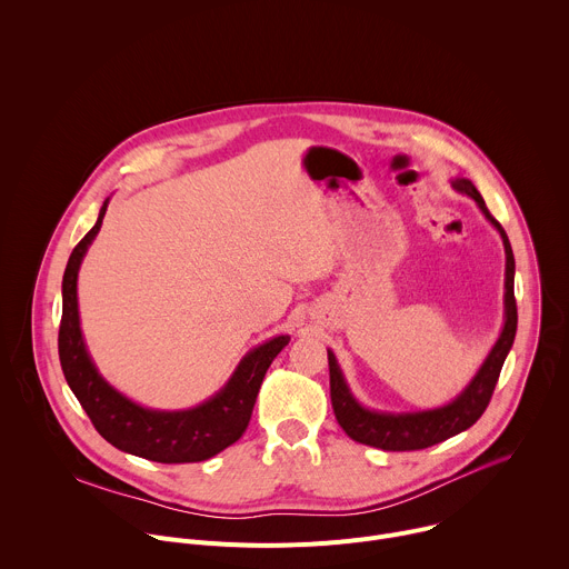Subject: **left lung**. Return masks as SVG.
<instances>
[{
	"instance_id": "left-lung-1",
	"label": "left lung",
	"mask_w": 569,
	"mask_h": 569,
	"mask_svg": "<svg viewBox=\"0 0 569 569\" xmlns=\"http://www.w3.org/2000/svg\"><path fill=\"white\" fill-rule=\"evenodd\" d=\"M452 189L459 193H466L477 202L481 213L486 216L502 236L505 242V254H507V272H505V329L491 349L489 358L483 360L475 378L468 382V387L443 408L437 410H426V412H376L367 410L356 400L351 393L342 369L329 351V371H331V402H333V412L340 423V428L358 443L380 448V450H423L435 443H441L463 430H468L481 415L489 408L493 389L498 385L502 365L513 347L516 340V329H518V308H516V295H513V277H516V259L507 231L502 224L491 216V211L486 209L483 198L475 189V184L466 178L452 180Z\"/></svg>"
}]
</instances>
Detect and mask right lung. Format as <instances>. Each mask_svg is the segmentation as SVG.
<instances>
[{"mask_svg":"<svg viewBox=\"0 0 569 569\" xmlns=\"http://www.w3.org/2000/svg\"><path fill=\"white\" fill-rule=\"evenodd\" d=\"M108 200L99 211L97 224L73 248L62 277V319L58 333V353L67 385L83 405L99 435L114 448L159 461V463H193L204 461L227 446L236 443L248 430L254 402L268 367L290 342L279 336L252 349L240 360L229 382L198 408L180 412L148 410L119 393L94 367L83 333H80L76 281L94 236L103 224Z\"/></svg>","mask_w":569,"mask_h":569,"instance_id":"1","label":"right lung"}]
</instances>
